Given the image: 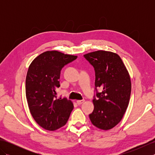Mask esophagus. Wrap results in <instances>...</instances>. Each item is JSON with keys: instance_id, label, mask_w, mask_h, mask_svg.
Returning a JSON list of instances; mask_svg holds the SVG:
<instances>
[{"instance_id": "esophagus-1", "label": "esophagus", "mask_w": 155, "mask_h": 155, "mask_svg": "<svg viewBox=\"0 0 155 155\" xmlns=\"http://www.w3.org/2000/svg\"><path fill=\"white\" fill-rule=\"evenodd\" d=\"M84 102V100H78V101H77V103L78 104H83V103Z\"/></svg>"}]
</instances>
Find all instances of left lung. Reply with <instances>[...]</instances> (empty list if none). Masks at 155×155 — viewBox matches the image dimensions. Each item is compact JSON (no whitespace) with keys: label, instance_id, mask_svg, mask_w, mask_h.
Instances as JSON below:
<instances>
[{"label":"left lung","instance_id":"1","mask_svg":"<svg viewBox=\"0 0 155 155\" xmlns=\"http://www.w3.org/2000/svg\"><path fill=\"white\" fill-rule=\"evenodd\" d=\"M95 71V87L101 88L94 98L92 124L101 130H110L120 123L129 103L131 81L123 61L115 52L97 51L84 54Z\"/></svg>","mask_w":155,"mask_h":155}]
</instances>
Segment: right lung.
<instances>
[{"instance_id": "right-lung-1", "label": "right lung", "mask_w": 155, "mask_h": 155, "mask_svg": "<svg viewBox=\"0 0 155 155\" xmlns=\"http://www.w3.org/2000/svg\"><path fill=\"white\" fill-rule=\"evenodd\" d=\"M77 56L57 51L42 52L32 61L26 77V97L29 110L44 129L54 131L64 126L73 103L67 98H57L62 68Z\"/></svg>"}]
</instances>
